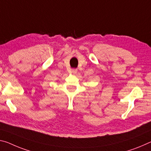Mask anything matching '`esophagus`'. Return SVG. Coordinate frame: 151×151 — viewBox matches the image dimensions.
Here are the masks:
<instances>
[{"label": "esophagus", "instance_id": "1", "mask_svg": "<svg viewBox=\"0 0 151 151\" xmlns=\"http://www.w3.org/2000/svg\"><path fill=\"white\" fill-rule=\"evenodd\" d=\"M72 73L73 74H76L77 73V69H73V70H72Z\"/></svg>", "mask_w": 151, "mask_h": 151}]
</instances>
